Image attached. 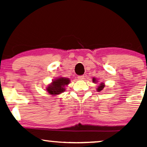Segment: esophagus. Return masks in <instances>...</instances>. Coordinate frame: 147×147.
I'll return each instance as SVG.
<instances>
[{
  "label": "esophagus",
  "instance_id": "esophagus-1",
  "mask_svg": "<svg viewBox=\"0 0 147 147\" xmlns=\"http://www.w3.org/2000/svg\"><path fill=\"white\" fill-rule=\"evenodd\" d=\"M84 75H78V78L79 80H82V79H84Z\"/></svg>",
  "mask_w": 147,
  "mask_h": 147
}]
</instances>
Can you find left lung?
Here are the masks:
<instances>
[{
	"label": "left lung",
	"instance_id": "8db88e82",
	"mask_svg": "<svg viewBox=\"0 0 147 147\" xmlns=\"http://www.w3.org/2000/svg\"><path fill=\"white\" fill-rule=\"evenodd\" d=\"M93 81H94V82H96V79H95V78H93ZM104 84H101L99 86H98V87L97 88V91H98V92L102 91V90L104 89Z\"/></svg>",
	"mask_w": 147,
	"mask_h": 147
}]
</instances>
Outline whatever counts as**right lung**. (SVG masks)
I'll return each mask as SVG.
<instances>
[{
  "label": "right lung",
  "mask_w": 147,
  "mask_h": 147,
  "mask_svg": "<svg viewBox=\"0 0 147 147\" xmlns=\"http://www.w3.org/2000/svg\"><path fill=\"white\" fill-rule=\"evenodd\" d=\"M69 82L70 80L68 78H59L54 80L52 84L47 87V90L51 94H59L65 91V86L69 84Z\"/></svg>",
  "instance_id": "obj_1"
}]
</instances>
